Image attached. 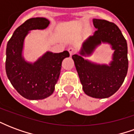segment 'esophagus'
<instances>
[{"mask_svg": "<svg viewBox=\"0 0 134 134\" xmlns=\"http://www.w3.org/2000/svg\"><path fill=\"white\" fill-rule=\"evenodd\" d=\"M68 52L70 53V54L71 56L74 54H75L76 52H77V50H76L75 48H74V47H70V48H68Z\"/></svg>", "mask_w": 134, "mask_h": 134, "instance_id": "esophagus-1", "label": "esophagus"}]
</instances>
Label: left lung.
Wrapping results in <instances>:
<instances>
[{"instance_id": "left-lung-1", "label": "left lung", "mask_w": 134, "mask_h": 134, "mask_svg": "<svg viewBox=\"0 0 134 134\" xmlns=\"http://www.w3.org/2000/svg\"><path fill=\"white\" fill-rule=\"evenodd\" d=\"M93 24L98 30L85 41L80 54H90L101 42H107L114 49L111 63L109 66L100 65L77 54L72 57L85 94L96 98H106L118 91L126 76L129 67L127 42L119 28L112 22L94 19Z\"/></svg>"}]
</instances>
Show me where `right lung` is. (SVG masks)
Masks as SVG:
<instances>
[{
	"mask_svg": "<svg viewBox=\"0 0 134 134\" xmlns=\"http://www.w3.org/2000/svg\"><path fill=\"white\" fill-rule=\"evenodd\" d=\"M49 24L45 18H32L16 29L6 47L5 71L8 78L16 91L29 100H42L54 90L61 71L62 62L70 57L67 51L47 52L34 64L22 57L24 40L28 31L44 29Z\"/></svg>",
	"mask_w": 134,
	"mask_h": 134,
	"instance_id": "right-lung-1",
	"label": "right lung"
}]
</instances>
